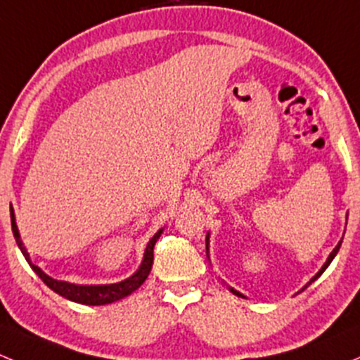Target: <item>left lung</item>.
Masks as SVG:
<instances>
[{"label":"left lung","mask_w":360,"mask_h":360,"mask_svg":"<svg viewBox=\"0 0 360 360\" xmlns=\"http://www.w3.org/2000/svg\"><path fill=\"white\" fill-rule=\"evenodd\" d=\"M207 244H210V234H207V236H206V250H207ZM340 246H342V240H340V243H338V246H336V248H335V250H333V251H331V255H329V257H328V260H326V263H324V265H322V269H321V270H319V272L316 274V276H314V277H312V279H310V281H309V283H307V284H305V286H303V288H302V291H305V290H307V288H309V286H310V284H312V283H314V281H316V279H317V277H321V274H322V272H324V270H326V269H328V266H329V263H331V262H333V258H335V257H336V253H338ZM231 291H232V292H234V295H237V296H243V295H240V292H239V291H236V290H234V288H231ZM243 298H244V296H243Z\"/></svg>","instance_id":"1"}]
</instances>
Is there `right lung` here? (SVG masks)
Masks as SVG:
<instances>
[{
    "mask_svg": "<svg viewBox=\"0 0 360 360\" xmlns=\"http://www.w3.org/2000/svg\"><path fill=\"white\" fill-rule=\"evenodd\" d=\"M10 218H12V231H13L15 240H17L18 248H20L22 255H24V258L27 260L29 265H31V269L39 276V279H41L51 291L58 292V295L64 296V298L70 300V302L83 303V305H107V303L117 302V300L124 298V296L131 295L133 291L139 290V288L143 284V281L147 279V276H149L150 269H153L154 244L162 232V229H161V231L155 232L153 239L149 240V244H147V248H146V255H143L142 265H140V269L136 270L131 277H128V279L121 281V283H116V284H102V286H79V284H70V283H65V281L51 279V277L46 276V274H44L38 265H34V263L31 262V258H29V253H27V250H25L24 243L20 240V234H18L17 224H15V214H13L12 206H10Z\"/></svg>",
    "mask_w": 360,
    "mask_h": 360,
    "instance_id": "obj_1",
    "label": "right lung"
}]
</instances>
